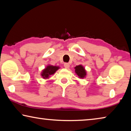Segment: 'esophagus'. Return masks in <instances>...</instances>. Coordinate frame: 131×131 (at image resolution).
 Returning a JSON list of instances; mask_svg holds the SVG:
<instances>
[{"label": "esophagus", "mask_w": 131, "mask_h": 131, "mask_svg": "<svg viewBox=\"0 0 131 131\" xmlns=\"http://www.w3.org/2000/svg\"><path fill=\"white\" fill-rule=\"evenodd\" d=\"M70 65L68 63H64V67H65L66 69H68L69 68Z\"/></svg>", "instance_id": "1"}]
</instances>
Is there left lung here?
<instances>
[{"label": "left lung", "instance_id": "1", "mask_svg": "<svg viewBox=\"0 0 131 131\" xmlns=\"http://www.w3.org/2000/svg\"><path fill=\"white\" fill-rule=\"evenodd\" d=\"M74 69L75 73L80 79L85 78L86 76H87V71L83 65H79L75 66Z\"/></svg>", "mask_w": 131, "mask_h": 131}]
</instances>
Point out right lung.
<instances>
[{
	"mask_svg": "<svg viewBox=\"0 0 131 131\" xmlns=\"http://www.w3.org/2000/svg\"><path fill=\"white\" fill-rule=\"evenodd\" d=\"M60 69L59 66L48 65L46 67L42 70L41 72V76L44 79H48L51 75L54 74L57 71Z\"/></svg>",
	"mask_w": 131,
	"mask_h": 131,
	"instance_id": "obj_1",
	"label": "right lung"
}]
</instances>
